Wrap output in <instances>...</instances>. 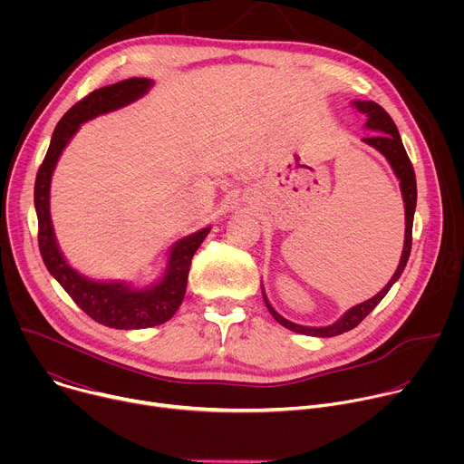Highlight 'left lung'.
Returning <instances> with one entry per match:
<instances>
[{"mask_svg": "<svg viewBox=\"0 0 464 464\" xmlns=\"http://www.w3.org/2000/svg\"><path fill=\"white\" fill-rule=\"evenodd\" d=\"M354 106L367 113V122L365 126L374 130L376 134L371 136V138H365L363 141L371 147H374L378 152H382L389 165L392 167L396 178L401 179V188H402V198H404V208H406V235H404V249H402V256H401V264L399 268H396L394 276L391 277V281L382 288V292H378L374 297L353 306L349 312H345V315L336 321L334 324H328V326H303V324H295L288 319H285L281 314H277L274 310V306L268 303L266 299V294L262 292V297H264V303H266L270 314L274 315V319L294 330V333L297 334H306V336H317V338H333V336H340L343 333H349V330H353L354 326H358L365 317L367 314L372 312V308L385 297V294L391 290V286L401 279L406 264H408V258H410V253H411V240H413V217H415V208H417V179H415V170H413V165L408 158V152L402 145V140H401V134H399V128H396L394 121L391 119V115L376 102L372 101H356Z\"/></svg>", "mask_w": 464, "mask_h": 464, "instance_id": "8db88e82", "label": "left lung"}]
</instances>
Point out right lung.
I'll return each instance as SVG.
<instances>
[{
    "instance_id": "1",
    "label": "right lung",
    "mask_w": 464,
    "mask_h": 464,
    "mask_svg": "<svg viewBox=\"0 0 464 464\" xmlns=\"http://www.w3.org/2000/svg\"><path fill=\"white\" fill-rule=\"evenodd\" d=\"M152 86L150 79H128L117 84L99 88L72 106L58 121L47 154L38 169L34 181V208L38 217V247L49 274L70 294V297L97 323L131 330L149 328L169 321L179 308L188 279L190 260L200 247L211 227H204L181 240L170 251L169 266L163 279L145 290H134L124 283H95L75 272L62 256L49 215V187L54 165L84 121L101 113L113 111L138 101Z\"/></svg>"
}]
</instances>
